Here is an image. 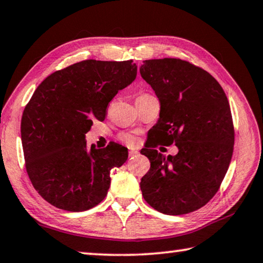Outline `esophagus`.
I'll use <instances>...</instances> for the list:
<instances>
[{
  "instance_id": "34e87169",
  "label": "esophagus",
  "mask_w": 263,
  "mask_h": 263,
  "mask_svg": "<svg viewBox=\"0 0 263 263\" xmlns=\"http://www.w3.org/2000/svg\"><path fill=\"white\" fill-rule=\"evenodd\" d=\"M138 154H139V153H138L137 151H130V152H128V158L133 159V158H136Z\"/></svg>"
}]
</instances>
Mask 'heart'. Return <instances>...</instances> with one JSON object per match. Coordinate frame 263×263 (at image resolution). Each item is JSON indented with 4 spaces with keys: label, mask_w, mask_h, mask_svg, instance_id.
Here are the masks:
<instances>
[{
    "label": "heart",
    "mask_w": 263,
    "mask_h": 263,
    "mask_svg": "<svg viewBox=\"0 0 263 263\" xmlns=\"http://www.w3.org/2000/svg\"><path fill=\"white\" fill-rule=\"evenodd\" d=\"M121 141L127 146H135L137 144V140L130 135H122Z\"/></svg>",
    "instance_id": "b5f03b06"
}]
</instances>
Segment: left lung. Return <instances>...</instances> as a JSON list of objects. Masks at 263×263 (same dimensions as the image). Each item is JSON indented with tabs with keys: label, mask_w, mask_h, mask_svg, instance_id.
<instances>
[{
	"label": "left lung",
	"mask_w": 263,
	"mask_h": 263,
	"mask_svg": "<svg viewBox=\"0 0 263 263\" xmlns=\"http://www.w3.org/2000/svg\"><path fill=\"white\" fill-rule=\"evenodd\" d=\"M141 78L160 101L153 141L142 148L151 168L141 177L145 201L164 215L198 210L216 195L234 146L230 103L206 70L177 58L144 60ZM175 143L179 153L166 158L154 148Z\"/></svg>",
	"instance_id": "1"
}]
</instances>
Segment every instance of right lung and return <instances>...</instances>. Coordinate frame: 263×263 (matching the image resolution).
I'll use <instances>...</instances> for the list:
<instances>
[{"instance_id":"obj_1","label":"right lung","mask_w":263,"mask_h":263,"mask_svg":"<svg viewBox=\"0 0 263 263\" xmlns=\"http://www.w3.org/2000/svg\"><path fill=\"white\" fill-rule=\"evenodd\" d=\"M136 77L132 60L90 59L57 70L35 89L22 116V144L31 183L53 206L86 211L105 198L110 171L126 161L127 148L111 142L88 149L86 133Z\"/></svg>"}]
</instances>
